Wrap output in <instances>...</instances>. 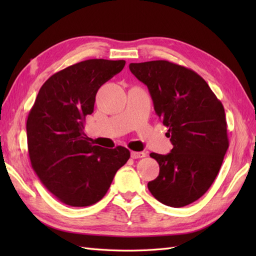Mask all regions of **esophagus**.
<instances>
[{
  "label": "esophagus",
  "mask_w": 256,
  "mask_h": 256,
  "mask_svg": "<svg viewBox=\"0 0 256 256\" xmlns=\"http://www.w3.org/2000/svg\"><path fill=\"white\" fill-rule=\"evenodd\" d=\"M146 154L144 153V152H131V157L134 160L136 158H143V157H145Z\"/></svg>",
  "instance_id": "34e87169"
}]
</instances>
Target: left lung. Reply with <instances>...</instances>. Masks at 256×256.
I'll list each match as a JSON object with an SVG mask.
<instances>
[{
  "instance_id": "left-lung-1",
  "label": "left lung",
  "mask_w": 256,
  "mask_h": 256,
  "mask_svg": "<svg viewBox=\"0 0 256 256\" xmlns=\"http://www.w3.org/2000/svg\"><path fill=\"white\" fill-rule=\"evenodd\" d=\"M128 67L148 86L174 146L167 155L150 153L158 162L160 175L148 184V190L174 208L192 204L214 182L229 148L224 106L192 69L167 60Z\"/></svg>"
}]
</instances>
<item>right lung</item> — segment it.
Here are the masks:
<instances>
[{"mask_svg": "<svg viewBox=\"0 0 256 256\" xmlns=\"http://www.w3.org/2000/svg\"><path fill=\"white\" fill-rule=\"evenodd\" d=\"M124 66V60L89 59L64 68L42 86L28 113L26 132L32 167L64 204H96L130 158L128 148L92 145L84 132L98 90Z\"/></svg>", "mask_w": 256, "mask_h": 256, "instance_id": "right-lung-1", "label": "right lung"}]
</instances>
